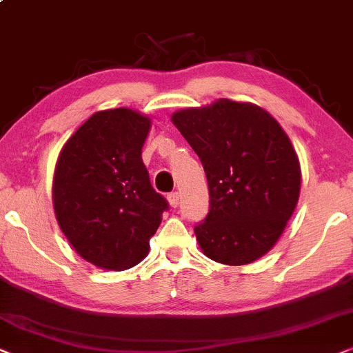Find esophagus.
Returning <instances> with one entry per match:
<instances>
[{
	"label": "esophagus",
	"instance_id": "obj_1",
	"mask_svg": "<svg viewBox=\"0 0 353 353\" xmlns=\"http://www.w3.org/2000/svg\"><path fill=\"white\" fill-rule=\"evenodd\" d=\"M168 201H169V205L172 206V208H177V206H179V194H177V192H172V194H169Z\"/></svg>",
	"mask_w": 353,
	"mask_h": 353
}]
</instances>
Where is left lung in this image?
I'll return each mask as SVG.
<instances>
[{
  "label": "left lung",
  "instance_id": "left-lung-1",
  "mask_svg": "<svg viewBox=\"0 0 353 353\" xmlns=\"http://www.w3.org/2000/svg\"><path fill=\"white\" fill-rule=\"evenodd\" d=\"M203 164L210 211L195 225L201 252L229 266L274 247L297 206L300 161L278 121L263 108L219 98L171 116Z\"/></svg>",
  "mask_w": 353,
  "mask_h": 353
}]
</instances>
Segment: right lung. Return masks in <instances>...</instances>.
<instances>
[{
  "instance_id": "1",
  "label": "right lung",
  "mask_w": 353,
  "mask_h": 353,
  "mask_svg": "<svg viewBox=\"0 0 353 353\" xmlns=\"http://www.w3.org/2000/svg\"><path fill=\"white\" fill-rule=\"evenodd\" d=\"M150 129L152 119L135 110L98 111L70 135L56 161L53 208L61 231L101 270L139 265L168 210L142 161Z\"/></svg>"
}]
</instances>
